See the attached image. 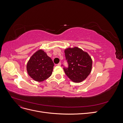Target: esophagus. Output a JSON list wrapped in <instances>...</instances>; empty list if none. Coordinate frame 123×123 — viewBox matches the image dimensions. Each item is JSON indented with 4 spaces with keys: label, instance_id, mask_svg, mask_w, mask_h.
I'll return each mask as SVG.
<instances>
[{
    "label": "esophagus",
    "instance_id": "1",
    "mask_svg": "<svg viewBox=\"0 0 123 123\" xmlns=\"http://www.w3.org/2000/svg\"><path fill=\"white\" fill-rule=\"evenodd\" d=\"M61 64H61V62H59L58 64L57 65V66H61Z\"/></svg>",
    "mask_w": 123,
    "mask_h": 123
}]
</instances>
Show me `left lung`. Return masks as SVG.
Here are the masks:
<instances>
[{
  "instance_id": "obj_1",
  "label": "left lung",
  "mask_w": 123,
  "mask_h": 123,
  "mask_svg": "<svg viewBox=\"0 0 123 123\" xmlns=\"http://www.w3.org/2000/svg\"><path fill=\"white\" fill-rule=\"evenodd\" d=\"M65 54L68 67L63 69L67 76L74 83L85 80L92 70V61L90 55L78 47L67 48Z\"/></svg>"
}]
</instances>
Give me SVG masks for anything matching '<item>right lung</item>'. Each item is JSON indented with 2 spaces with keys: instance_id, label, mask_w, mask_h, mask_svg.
Segmentation results:
<instances>
[{
  "instance_id": "1",
  "label": "right lung",
  "mask_w": 123,
  "mask_h": 123,
  "mask_svg": "<svg viewBox=\"0 0 123 123\" xmlns=\"http://www.w3.org/2000/svg\"><path fill=\"white\" fill-rule=\"evenodd\" d=\"M54 63L47 53L39 50L30 58L27 65L29 76L35 81H43L52 74Z\"/></svg>"
}]
</instances>
